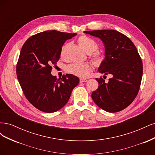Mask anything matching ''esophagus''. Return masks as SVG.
Wrapping results in <instances>:
<instances>
[{
  "label": "esophagus",
  "instance_id": "esophagus-1",
  "mask_svg": "<svg viewBox=\"0 0 155 155\" xmlns=\"http://www.w3.org/2000/svg\"><path fill=\"white\" fill-rule=\"evenodd\" d=\"M87 81V79H80V83H85Z\"/></svg>",
  "mask_w": 155,
  "mask_h": 155
}]
</instances>
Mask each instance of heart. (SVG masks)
<instances>
[{
    "label": "heart",
    "mask_w": 155,
    "mask_h": 155,
    "mask_svg": "<svg viewBox=\"0 0 155 155\" xmlns=\"http://www.w3.org/2000/svg\"><path fill=\"white\" fill-rule=\"evenodd\" d=\"M78 43L80 45L83 50L86 51L88 54H91L94 51H95L98 48V45L96 42L92 39L91 37L87 35H81L78 39ZM70 46V43H67L64 44L62 47L61 48L60 50V56L61 58L64 59L67 57V50ZM92 58L94 60L96 63H100L102 60V56L100 53L98 51H95L94 53L92 55ZM92 64L89 63H74L68 64L66 67V70L74 76L78 77L85 78H87L92 70Z\"/></svg>",
    "instance_id": "heart-1"
}]
</instances>
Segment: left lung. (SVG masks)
<instances>
[{"label": "left lung", "instance_id": "8db88e82", "mask_svg": "<svg viewBox=\"0 0 155 155\" xmlns=\"http://www.w3.org/2000/svg\"><path fill=\"white\" fill-rule=\"evenodd\" d=\"M85 34L100 38L105 47V58L97 70L111 74L105 83L96 78L99 87L92 98L101 109L116 112L127 107L135 99L141 84L143 65L138 50L131 40L113 30L85 31Z\"/></svg>", "mask_w": 155, "mask_h": 155}]
</instances>
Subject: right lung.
Here are the masks:
<instances>
[{"instance_id":"right-lung-1","label":"right lung","mask_w":155,"mask_h":155,"mask_svg":"<svg viewBox=\"0 0 155 155\" xmlns=\"http://www.w3.org/2000/svg\"><path fill=\"white\" fill-rule=\"evenodd\" d=\"M77 34L48 30L30 37L23 45L17 76L26 97L37 109L51 113L60 110L79 82L72 74L58 79L51 74L60 58L61 48Z\"/></svg>"}]
</instances>
